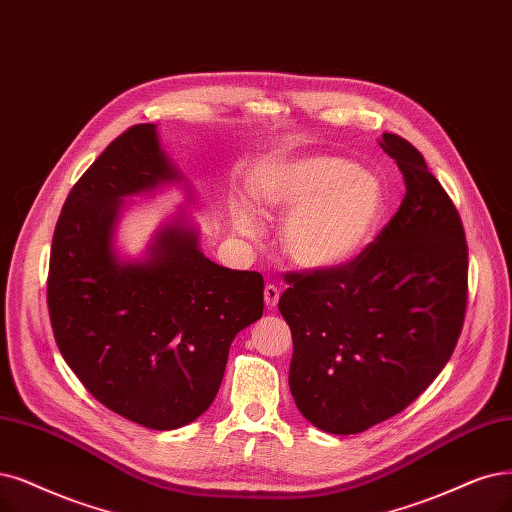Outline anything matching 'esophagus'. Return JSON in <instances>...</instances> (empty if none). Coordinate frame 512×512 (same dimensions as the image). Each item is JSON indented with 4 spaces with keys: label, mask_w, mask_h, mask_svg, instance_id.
<instances>
[{
    "label": "esophagus",
    "mask_w": 512,
    "mask_h": 512,
    "mask_svg": "<svg viewBox=\"0 0 512 512\" xmlns=\"http://www.w3.org/2000/svg\"><path fill=\"white\" fill-rule=\"evenodd\" d=\"M278 299H280L278 287L266 285V289H263V301H266V308H268V310H274L276 304H278Z\"/></svg>",
    "instance_id": "1"
}]
</instances>
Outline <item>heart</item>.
Returning a JSON list of instances; mask_svg holds the SVG:
<instances>
[{"instance_id": "obj_1", "label": "heart", "mask_w": 512, "mask_h": 512, "mask_svg": "<svg viewBox=\"0 0 512 512\" xmlns=\"http://www.w3.org/2000/svg\"><path fill=\"white\" fill-rule=\"evenodd\" d=\"M251 196L261 211L285 213L280 246L297 268H346L371 244L386 211L384 189L373 175L335 156L301 158L259 177ZM234 223L253 234V219L236 208Z\"/></svg>"}]
</instances>
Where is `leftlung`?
Masks as SVG:
<instances>
[{"label":"left lung","instance_id":"obj_1","mask_svg":"<svg viewBox=\"0 0 512 512\" xmlns=\"http://www.w3.org/2000/svg\"><path fill=\"white\" fill-rule=\"evenodd\" d=\"M380 145L405 179L399 211L346 268L289 274L278 301L293 335L295 405L331 434L363 432L418 399L447 365L466 314L456 206L409 141L384 132Z\"/></svg>","mask_w":512,"mask_h":512}]
</instances>
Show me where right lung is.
I'll use <instances>...</instances> for the list:
<instances>
[{"label":"right lung","instance_id":"right-lung-1","mask_svg":"<svg viewBox=\"0 0 512 512\" xmlns=\"http://www.w3.org/2000/svg\"><path fill=\"white\" fill-rule=\"evenodd\" d=\"M179 181L156 124L130 126L73 185L50 251L48 312L65 363L99 403L151 430L211 407L234 337L263 314V276L204 257L183 215L145 259H120L122 200Z\"/></svg>","mask_w":512,"mask_h":512}]
</instances>
